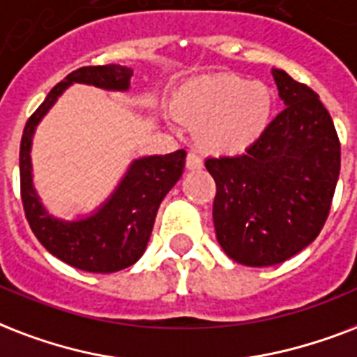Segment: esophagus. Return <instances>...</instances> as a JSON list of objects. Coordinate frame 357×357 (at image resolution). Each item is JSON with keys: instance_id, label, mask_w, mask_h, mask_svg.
Masks as SVG:
<instances>
[{"instance_id": "esophagus-1", "label": "esophagus", "mask_w": 357, "mask_h": 357, "mask_svg": "<svg viewBox=\"0 0 357 357\" xmlns=\"http://www.w3.org/2000/svg\"><path fill=\"white\" fill-rule=\"evenodd\" d=\"M186 167L188 169H201L203 167V160H201L197 153H188Z\"/></svg>"}]
</instances>
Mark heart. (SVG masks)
Returning <instances> with one entry per match:
<instances>
[{
	"label": "heart",
	"mask_w": 357,
	"mask_h": 357,
	"mask_svg": "<svg viewBox=\"0 0 357 357\" xmlns=\"http://www.w3.org/2000/svg\"><path fill=\"white\" fill-rule=\"evenodd\" d=\"M175 107L178 117L199 128L203 149L236 154L253 145L268 128L273 93L262 82L238 74H214L184 85Z\"/></svg>",
	"instance_id": "heart-1"
}]
</instances>
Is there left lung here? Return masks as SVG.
Masks as SVG:
<instances>
[{
    "label": "left lung",
    "instance_id": "8db88e82",
    "mask_svg": "<svg viewBox=\"0 0 357 357\" xmlns=\"http://www.w3.org/2000/svg\"><path fill=\"white\" fill-rule=\"evenodd\" d=\"M284 109L238 156L208 158L216 238L233 261L272 266L324 227L341 171V143L319 95L273 70Z\"/></svg>",
    "mask_w": 357,
    "mask_h": 357
}]
</instances>
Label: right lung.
<instances>
[{
    "label": "right lung",
    "mask_w": 357,
    "mask_h": 357,
    "mask_svg": "<svg viewBox=\"0 0 357 357\" xmlns=\"http://www.w3.org/2000/svg\"><path fill=\"white\" fill-rule=\"evenodd\" d=\"M132 74V68L121 65L82 66L74 70L50 91L46 100L27 119L22 135L20 193L27 223L52 255L84 272H119L143 255L160 203L181 178L186 151L135 160L96 214L78 222H63L44 210L33 188L29 156L33 132L68 85L87 84L100 89L126 91Z\"/></svg>",
    "instance_id": "add662e5"
}]
</instances>
